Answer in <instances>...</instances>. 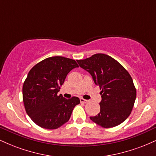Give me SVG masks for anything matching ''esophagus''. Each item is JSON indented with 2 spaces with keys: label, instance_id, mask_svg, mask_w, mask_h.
Returning <instances> with one entry per match:
<instances>
[{
  "label": "esophagus",
  "instance_id": "obj_1",
  "mask_svg": "<svg viewBox=\"0 0 156 156\" xmlns=\"http://www.w3.org/2000/svg\"><path fill=\"white\" fill-rule=\"evenodd\" d=\"M80 103H88V102H89V101L83 99V98H80Z\"/></svg>",
  "mask_w": 156,
  "mask_h": 156
}]
</instances>
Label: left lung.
<instances>
[{
	"label": "left lung",
	"instance_id": "1",
	"mask_svg": "<svg viewBox=\"0 0 156 156\" xmlns=\"http://www.w3.org/2000/svg\"><path fill=\"white\" fill-rule=\"evenodd\" d=\"M80 67L92 76L101 89V111L90 119L105 128L121 124L131 113L136 89L129 73L117 60L103 53L77 60Z\"/></svg>",
	"mask_w": 156,
	"mask_h": 156
}]
</instances>
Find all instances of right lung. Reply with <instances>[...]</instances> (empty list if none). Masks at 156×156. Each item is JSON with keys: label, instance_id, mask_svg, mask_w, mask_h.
<instances>
[{"label": "right lung", "instance_id": "obj_1", "mask_svg": "<svg viewBox=\"0 0 156 156\" xmlns=\"http://www.w3.org/2000/svg\"><path fill=\"white\" fill-rule=\"evenodd\" d=\"M76 67L78 65L74 59L53 56L31 68L23 86V99L27 114L35 124L53 130L69 120L79 98L66 99L57 93L68 73Z\"/></svg>", "mask_w": 156, "mask_h": 156}]
</instances>
